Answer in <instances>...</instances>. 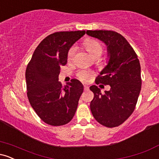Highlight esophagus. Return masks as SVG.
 I'll list each match as a JSON object with an SVG mask.
<instances>
[{
    "mask_svg": "<svg viewBox=\"0 0 159 159\" xmlns=\"http://www.w3.org/2000/svg\"><path fill=\"white\" fill-rule=\"evenodd\" d=\"M84 90L85 91H87L89 90V87L88 86H86L84 85Z\"/></svg>",
    "mask_w": 159,
    "mask_h": 159,
    "instance_id": "34e87169",
    "label": "esophagus"
}]
</instances>
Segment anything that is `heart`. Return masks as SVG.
<instances>
[{"label":"heart","mask_w":159,"mask_h":159,"mask_svg":"<svg viewBox=\"0 0 159 159\" xmlns=\"http://www.w3.org/2000/svg\"><path fill=\"white\" fill-rule=\"evenodd\" d=\"M84 45L86 50L90 53V55L93 57H98L103 52L102 45H101V43L99 42H98L96 39H87L84 43ZM76 51H77V48L75 45L69 48V52L67 53V60L69 61H72L74 59V57L76 54ZM77 76L81 81H87L92 78L93 72L87 70H81L78 72Z\"/></svg>","instance_id":"obj_1"}]
</instances>
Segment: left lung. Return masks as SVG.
Returning <instances> with one entry per match:
<instances>
[{
	"label": "left lung",
	"mask_w": 159,
	"mask_h": 159,
	"mask_svg": "<svg viewBox=\"0 0 159 159\" xmlns=\"http://www.w3.org/2000/svg\"><path fill=\"white\" fill-rule=\"evenodd\" d=\"M87 35L102 41L107 48V65L96 78V84L110 85L102 94L97 86L90 87L94 93L90 110L96 121L113 128L121 125L135 108L140 89V65L135 52L125 37L113 30H87Z\"/></svg>",
	"instance_id": "left-lung-1"
}]
</instances>
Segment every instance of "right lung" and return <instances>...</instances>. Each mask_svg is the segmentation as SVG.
<instances>
[{"mask_svg":"<svg viewBox=\"0 0 159 159\" xmlns=\"http://www.w3.org/2000/svg\"><path fill=\"white\" fill-rule=\"evenodd\" d=\"M85 33L76 30L50 34L36 47L27 64V98L36 114L48 125L59 126L69 123L77 110L83 84L72 79L63 87L58 76L61 67L66 64L69 48Z\"/></svg>","mask_w":159,"mask_h":159,"instance_id":"obj_1","label":"right lung"}]
</instances>
